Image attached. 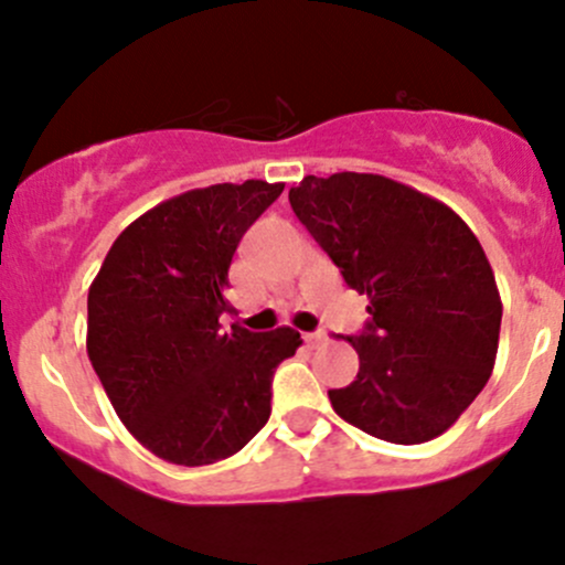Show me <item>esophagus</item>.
<instances>
[{"label":"esophagus","mask_w":565,"mask_h":565,"mask_svg":"<svg viewBox=\"0 0 565 565\" xmlns=\"http://www.w3.org/2000/svg\"><path fill=\"white\" fill-rule=\"evenodd\" d=\"M302 341H306V347L317 349V347H322L324 341H328V332H324V330H313V332H306V335H302Z\"/></svg>","instance_id":"esophagus-1"}]
</instances>
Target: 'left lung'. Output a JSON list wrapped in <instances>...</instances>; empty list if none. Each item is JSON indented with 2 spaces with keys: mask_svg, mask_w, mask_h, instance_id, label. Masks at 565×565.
I'll list each match as a JSON object with an SVG mask.
<instances>
[{
  "mask_svg": "<svg viewBox=\"0 0 565 565\" xmlns=\"http://www.w3.org/2000/svg\"><path fill=\"white\" fill-rule=\"evenodd\" d=\"M289 203L371 300L349 338L358 379L328 392L335 414L392 444L441 436L495 365L503 306L477 235L452 207L373 173L306 175Z\"/></svg>",
  "mask_w": 565,
  "mask_h": 565,
  "instance_id": "obj_1",
  "label": "left lung"
}]
</instances>
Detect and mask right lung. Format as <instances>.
I'll use <instances>...</instances> for the list:
<instances>
[{"instance_id":"obj_1","label":"right lung","mask_w":565,"mask_h":565,"mask_svg":"<svg viewBox=\"0 0 565 565\" xmlns=\"http://www.w3.org/2000/svg\"><path fill=\"white\" fill-rule=\"evenodd\" d=\"M284 183L192 189L135 218L88 289L86 349L118 419L175 466L241 452L270 417L278 362L300 332L222 328L230 263Z\"/></svg>"}]
</instances>
